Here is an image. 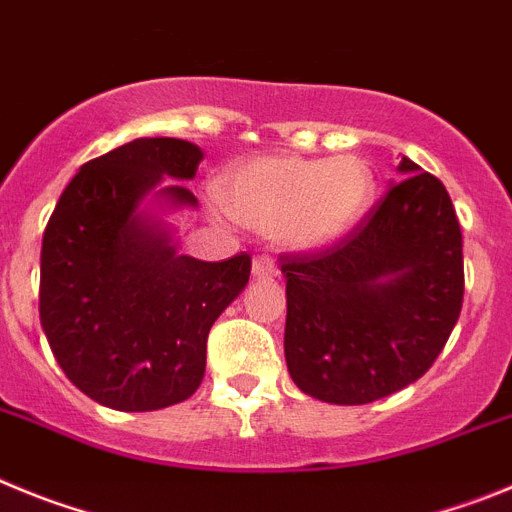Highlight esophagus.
Wrapping results in <instances>:
<instances>
[{
  "label": "esophagus",
  "instance_id": "1",
  "mask_svg": "<svg viewBox=\"0 0 512 512\" xmlns=\"http://www.w3.org/2000/svg\"><path fill=\"white\" fill-rule=\"evenodd\" d=\"M252 275H255V278H275V275H278V265H275L273 257L260 255L252 260Z\"/></svg>",
  "mask_w": 512,
  "mask_h": 512
}]
</instances>
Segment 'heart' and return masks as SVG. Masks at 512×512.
I'll return each instance as SVG.
<instances>
[{
	"instance_id": "heart-1",
	"label": "heart",
	"mask_w": 512,
	"mask_h": 512,
	"mask_svg": "<svg viewBox=\"0 0 512 512\" xmlns=\"http://www.w3.org/2000/svg\"><path fill=\"white\" fill-rule=\"evenodd\" d=\"M375 196L362 158H255L224 178L222 201L247 227L273 232L296 250H316L352 232Z\"/></svg>"
}]
</instances>
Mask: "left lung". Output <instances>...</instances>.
I'll use <instances>...</instances> for the list:
<instances>
[{
  "instance_id": "1",
  "label": "left lung",
  "mask_w": 512,
  "mask_h": 512,
  "mask_svg": "<svg viewBox=\"0 0 512 512\" xmlns=\"http://www.w3.org/2000/svg\"><path fill=\"white\" fill-rule=\"evenodd\" d=\"M400 183L352 232L285 252V362L298 388L336 405L380 400L434 365L464 298L462 229L444 183L400 160Z\"/></svg>"
}]
</instances>
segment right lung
Wrapping results in <instances>:
<instances>
[{
  "instance_id": "right-lung-1",
  "label": "right lung",
  "mask_w": 512,
  "mask_h": 512,
  "mask_svg": "<svg viewBox=\"0 0 512 512\" xmlns=\"http://www.w3.org/2000/svg\"><path fill=\"white\" fill-rule=\"evenodd\" d=\"M201 153L176 137H140L81 165L55 204L40 252V324L68 380L114 411H158L191 398L206 339L245 290L252 257L178 255L140 211L160 178L191 181ZM170 206H196L181 183Z\"/></svg>"
}]
</instances>
